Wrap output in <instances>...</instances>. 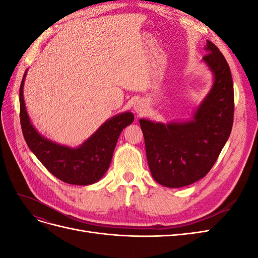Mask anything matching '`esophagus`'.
Instances as JSON below:
<instances>
[{
    "instance_id": "1",
    "label": "esophagus",
    "mask_w": 258,
    "mask_h": 258,
    "mask_svg": "<svg viewBox=\"0 0 258 258\" xmlns=\"http://www.w3.org/2000/svg\"><path fill=\"white\" fill-rule=\"evenodd\" d=\"M134 110L137 114H142V113L146 112V110H147L146 103L143 100H137L136 103L134 104Z\"/></svg>"
}]
</instances>
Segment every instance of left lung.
<instances>
[{
  "mask_svg": "<svg viewBox=\"0 0 258 258\" xmlns=\"http://www.w3.org/2000/svg\"><path fill=\"white\" fill-rule=\"evenodd\" d=\"M202 58L213 75L207 96L191 119L160 122L141 118L148 167L157 183L178 188L199 181L213 167L230 136L233 84L227 61L207 41Z\"/></svg>",
  "mask_w": 258,
  "mask_h": 258,
  "instance_id": "obj_1",
  "label": "left lung"
}]
</instances>
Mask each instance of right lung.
Wrapping results in <instances>:
<instances>
[{
  "label": "right lung",
  "mask_w": 258,
  "mask_h": 258,
  "mask_svg": "<svg viewBox=\"0 0 258 258\" xmlns=\"http://www.w3.org/2000/svg\"><path fill=\"white\" fill-rule=\"evenodd\" d=\"M27 72L23 75L19 90L20 123L31 152L62 182L72 185L97 183L110 167L117 140L121 131L135 120L134 114L123 112L111 117L80 146L71 147L53 142L42 136L30 120L23 99Z\"/></svg>",
  "instance_id": "right-lung-1"
}]
</instances>
